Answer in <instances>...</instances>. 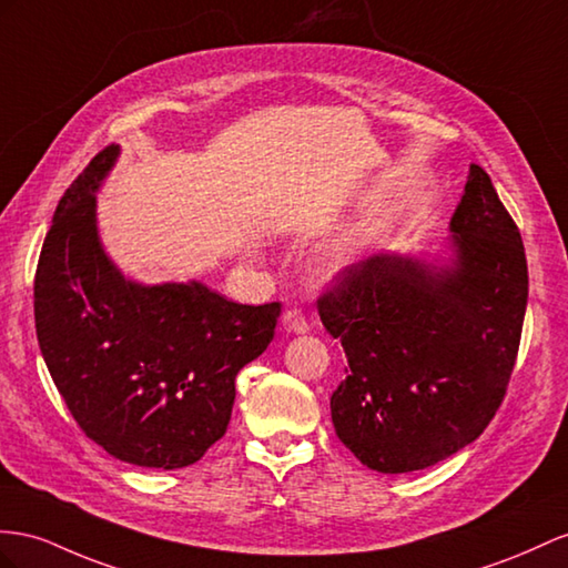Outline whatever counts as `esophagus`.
Returning <instances> with one entry per match:
<instances>
[{
	"label": "esophagus",
	"instance_id": "esophagus-1",
	"mask_svg": "<svg viewBox=\"0 0 568 568\" xmlns=\"http://www.w3.org/2000/svg\"><path fill=\"white\" fill-rule=\"evenodd\" d=\"M283 328L287 333H304L310 331V324H307V316H304L300 310H287L283 314Z\"/></svg>",
	"mask_w": 568,
	"mask_h": 568
}]
</instances>
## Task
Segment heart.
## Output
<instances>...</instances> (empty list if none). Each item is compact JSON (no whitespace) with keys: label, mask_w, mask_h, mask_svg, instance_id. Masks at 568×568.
Instances as JSON below:
<instances>
[{"label":"heart","mask_w":568,"mask_h":568,"mask_svg":"<svg viewBox=\"0 0 568 568\" xmlns=\"http://www.w3.org/2000/svg\"><path fill=\"white\" fill-rule=\"evenodd\" d=\"M362 246H365V232L357 230V232H351V235H345L343 240L333 244L328 254L322 258V271L336 273V271L345 268L359 254Z\"/></svg>","instance_id":"obj_1"}]
</instances>
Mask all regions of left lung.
Instances as JSON below:
<instances>
[{"instance_id": "8db88e82", "label": "left lung", "mask_w": 568, "mask_h": 568, "mask_svg": "<svg viewBox=\"0 0 568 568\" xmlns=\"http://www.w3.org/2000/svg\"><path fill=\"white\" fill-rule=\"evenodd\" d=\"M450 232V264L379 254L343 268L316 302L347 357L331 396L333 427L376 473L423 470L473 444L511 379L528 261L479 165Z\"/></svg>"}]
</instances>
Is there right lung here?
Returning <instances> with one entry per match:
<instances>
[{
  "instance_id": "1",
  "label": "right lung",
  "mask_w": 568,
  "mask_h": 568,
  "mask_svg": "<svg viewBox=\"0 0 568 568\" xmlns=\"http://www.w3.org/2000/svg\"><path fill=\"white\" fill-rule=\"evenodd\" d=\"M118 155L114 143L100 151L60 199L38 258L36 333L89 439L124 463L174 470L225 434L237 372L273 341L281 302L126 281L95 227V192Z\"/></svg>"
}]
</instances>
